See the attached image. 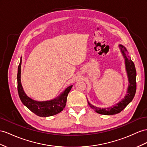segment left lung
<instances>
[{
  "mask_svg": "<svg viewBox=\"0 0 147 147\" xmlns=\"http://www.w3.org/2000/svg\"><path fill=\"white\" fill-rule=\"evenodd\" d=\"M119 47L120 50V52H121L124 58V60H125V66L127 74L128 81H129V86H128L126 94L123 98L121 99V100H120L119 102L114 104L111 107L104 108L96 107L90 103L87 99L88 104L89 105L90 107L95 112L98 113L99 114L110 115L119 114V113H120L127 106L128 104L131 102V100H133L135 96V92H136L137 73L135 65L134 62L131 61L129 55H128L129 54V52H128L126 48L123 46L122 45H119Z\"/></svg>",
  "mask_w": 147,
  "mask_h": 147,
  "instance_id": "obj_1",
  "label": "left lung"
}]
</instances>
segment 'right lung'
I'll return each instance as SVG.
<instances>
[{
    "label": "right lung",
    "mask_w": 147,
    "mask_h": 147,
    "mask_svg": "<svg viewBox=\"0 0 147 147\" xmlns=\"http://www.w3.org/2000/svg\"><path fill=\"white\" fill-rule=\"evenodd\" d=\"M22 57L18 67L17 89L20 99L24 106L40 117H50L61 112L66 106L67 97L73 85L69 86L55 99L47 101H37L28 97L25 92L21 82Z\"/></svg>",
    "instance_id": "obj_1"
}]
</instances>
